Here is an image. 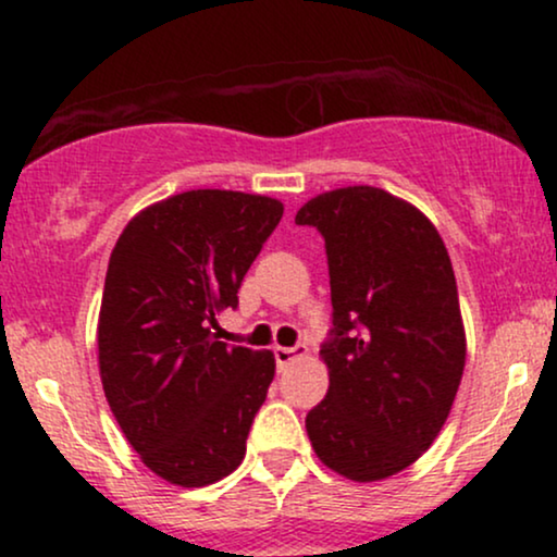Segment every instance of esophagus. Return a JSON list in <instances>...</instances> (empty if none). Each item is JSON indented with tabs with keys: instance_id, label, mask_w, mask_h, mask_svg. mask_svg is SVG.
I'll list each match as a JSON object with an SVG mask.
<instances>
[{
	"instance_id": "esophagus-1",
	"label": "esophagus",
	"mask_w": 557,
	"mask_h": 557,
	"mask_svg": "<svg viewBox=\"0 0 557 557\" xmlns=\"http://www.w3.org/2000/svg\"><path fill=\"white\" fill-rule=\"evenodd\" d=\"M304 356H309V348H306V345H296V348H274V359H277L280 369L290 367L293 361L304 359Z\"/></svg>"
}]
</instances>
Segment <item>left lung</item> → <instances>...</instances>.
<instances>
[{
  "instance_id": "8db88e82",
  "label": "left lung",
  "mask_w": 557,
  "mask_h": 557,
  "mask_svg": "<svg viewBox=\"0 0 557 557\" xmlns=\"http://www.w3.org/2000/svg\"><path fill=\"white\" fill-rule=\"evenodd\" d=\"M298 225L324 235L330 387L306 417L327 469L380 482L419 461L443 430L466 367L456 274L437 227L413 203L348 185L306 201Z\"/></svg>"
}]
</instances>
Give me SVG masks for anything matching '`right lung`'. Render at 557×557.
<instances>
[{"label":"right lung","instance_id":"right-lung-1","mask_svg":"<svg viewBox=\"0 0 557 557\" xmlns=\"http://www.w3.org/2000/svg\"><path fill=\"white\" fill-rule=\"evenodd\" d=\"M283 201L198 188L127 222L101 296L99 374L120 430L146 469L207 487L246 456L251 421L274 380L272 350L216 341V314L283 220Z\"/></svg>","mask_w":557,"mask_h":557}]
</instances>
